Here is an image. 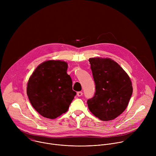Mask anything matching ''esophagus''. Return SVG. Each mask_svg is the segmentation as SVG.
<instances>
[{
	"mask_svg": "<svg viewBox=\"0 0 156 156\" xmlns=\"http://www.w3.org/2000/svg\"><path fill=\"white\" fill-rule=\"evenodd\" d=\"M82 95H83V93H82L81 91H79V92L77 93V96H78V97H80V96H81Z\"/></svg>",
	"mask_w": 156,
	"mask_h": 156,
	"instance_id": "obj_1",
	"label": "esophagus"
}]
</instances>
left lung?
Instances as JSON below:
<instances>
[{
	"label": "left lung",
	"instance_id": "1",
	"mask_svg": "<svg viewBox=\"0 0 156 156\" xmlns=\"http://www.w3.org/2000/svg\"><path fill=\"white\" fill-rule=\"evenodd\" d=\"M96 93L87 101L91 112L102 121L112 120L122 114L133 93L128 74L114 60L109 58H90Z\"/></svg>",
	"mask_w": 156,
	"mask_h": 156
}]
</instances>
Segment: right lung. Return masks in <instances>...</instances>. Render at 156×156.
Instances as JSON below:
<instances>
[{"label": "right lung", "mask_w": 156, "mask_h": 156, "mask_svg": "<svg viewBox=\"0 0 156 156\" xmlns=\"http://www.w3.org/2000/svg\"><path fill=\"white\" fill-rule=\"evenodd\" d=\"M67 69L65 62L48 60L38 65L29 78L28 99L42 117L54 119L65 113L76 94Z\"/></svg>", "instance_id": "obj_1"}]
</instances>
